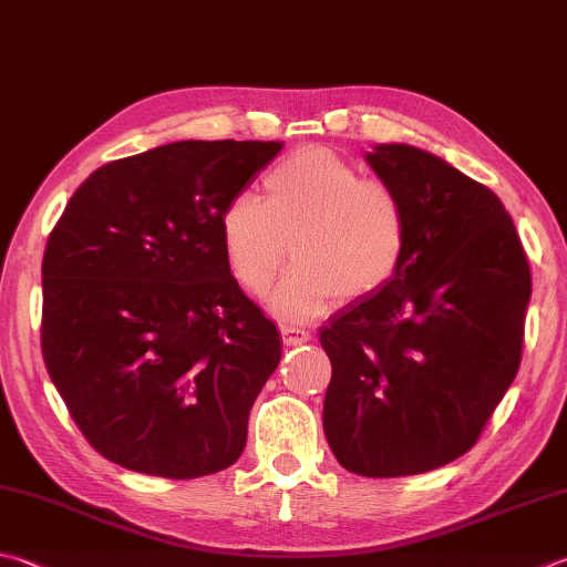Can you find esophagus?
<instances>
[{
  "mask_svg": "<svg viewBox=\"0 0 567 567\" xmlns=\"http://www.w3.org/2000/svg\"><path fill=\"white\" fill-rule=\"evenodd\" d=\"M281 338L286 346H303L311 340V333L303 328H296V326H281Z\"/></svg>",
  "mask_w": 567,
  "mask_h": 567,
  "instance_id": "34e87169",
  "label": "esophagus"
}]
</instances>
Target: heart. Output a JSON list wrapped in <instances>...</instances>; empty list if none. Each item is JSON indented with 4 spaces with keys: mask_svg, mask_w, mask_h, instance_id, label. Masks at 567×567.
Masks as SVG:
<instances>
[{
    "mask_svg": "<svg viewBox=\"0 0 567 567\" xmlns=\"http://www.w3.org/2000/svg\"><path fill=\"white\" fill-rule=\"evenodd\" d=\"M219 237L234 279L254 296L269 291L291 239L296 264L269 308L308 320L388 284L408 254L410 221L388 183L328 147H306L264 175V197L241 189L224 205Z\"/></svg>",
    "mask_w": 567,
    "mask_h": 567,
    "instance_id": "heart-1",
    "label": "heart"
}]
</instances>
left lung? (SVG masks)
Returning a JSON list of instances; mask_svg holds the SVG:
<instances>
[{
  "label": "left lung",
  "mask_w": 567,
  "mask_h": 567,
  "mask_svg": "<svg viewBox=\"0 0 567 567\" xmlns=\"http://www.w3.org/2000/svg\"><path fill=\"white\" fill-rule=\"evenodd\" d=\"M410 221L400 271L320 328L333 378L323 430L340 466L424 474L476 444L520 365L530 269L501 199L446 159L384 143L365 155Z\"/></svg>",
  "instance_id": "8db88e82"
}]
</instances>
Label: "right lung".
Masks as SVG:
<instances>
[{"mask_svg": "<svg viewBox=\"0 0 567 567\" xmlns=\"http://www.w3.org/2000/svg\"><path fill=\"white\" fill-rule=\"evenodd\" d=\"M281 147L179 141L115 159L49 234L41 352L109 462L197 478L241 456L281 338L231 276L219 215Z\"/></svg>", "mask_w": 567, "mask_h": 567, "instance_id": "add662e5", "label": "right lung"}]
</instances>
